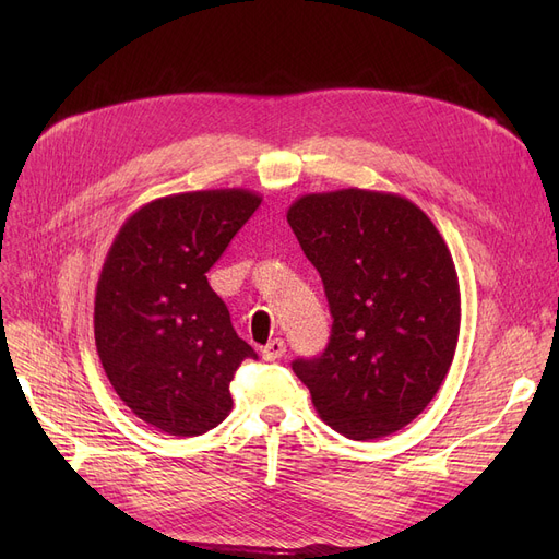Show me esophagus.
Listing matches in <instances>:
<instances>
[{"label": "esophagus", "mask_w": 559, "mask_h": 559, "mask_svg": "<svg viewBox=\"0 0 559 559\" xmlns=\"http://www.w3.org/2000/svg\"><path fill=\"white\" fill-rule=\"evenodd\" d=\"M283 356H285V342H283L281 337L272 340L267 346H262V358H264V360L274 362V360H278V358H283Z\"/></svg>", "instance_id": "34e87169"}]
</instances>
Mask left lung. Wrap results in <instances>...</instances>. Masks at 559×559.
<instances>
[{"label": "left lung", "instance_id": "left-lung-1", "mask_svg": "<svg viewBox=\"0 0 559 559\" xmlns=\"http://www.w3.org/2000/svg\"><path fill=\"white\" fill-rule=\"evenodd\" d=\"M287 224L333 314L324 354L292 369L344 437L401 430L424 413L455 356L460 285L444 238L413 201L360 188L304 194Z\"/></svg>", "mask_w": 559, "mask_h": 559}]
</instances>
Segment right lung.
Here are the masks:
<instances>
[{
	"label": "right lung",
	"instance_id": "1",
	"mask_svg": "<svg viewBox=\"0 0 559 559\" xmlns=\"http://www.w3.org/2000/svg\"><path fill=\"white\" fill-rule=\"evenodd\" d=\"M262 197L199 190L144 203L115 235L95 295V342L131 413L176 437L219 426L228 385L255 350L205 278Z\"/></svg>",
	"mask_w": 559,
	"mask_h": 559
}]
</instances>
